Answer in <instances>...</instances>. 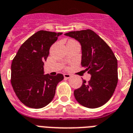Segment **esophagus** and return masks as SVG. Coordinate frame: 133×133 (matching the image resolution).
<instances>
[{"mask_svg": "<svg viewBox=\"0 0 133 133\" xmlns=\"http://www.w3.org/2000/svg\"><path fill=\"white\" fill-rule=\"evenodd\" d=\"M63 76H64V78H65V79H69V78H70V77H71V75H70L67 74V73L64 74Z\"/></svg>", "mask_w": 133, "mask_h": 133, "instance_id": "obj_1", "label": "esophagus"}]
</instances>
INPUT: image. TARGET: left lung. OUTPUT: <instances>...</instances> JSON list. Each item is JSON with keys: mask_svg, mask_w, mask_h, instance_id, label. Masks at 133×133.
I'll return each instance as SVG.
<instances>
[{"mask_svg": "<svg viewBox=\"0 0 133 133\" xmlns=\"http://www.w3.org/2000/svg\"><path fill=\"white\" fill-rule=\"evenodd\" d=\"M65 36L79 42L82 49V66L91 75L74 91L77 102L87 108L103 106L111 99L118 83V61L111 48L91 29L70 31Z\"/></svg>", "mask_w": 133, "mask_h": 133, "instance_id": "8db88e82", "label": "left lung"}]
</instances>
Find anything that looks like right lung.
<instances>
[{
  "label": "right lung",
  "mask_w": 133,
  "mask_h": 133,
  "mask_svg": "<svg viewBox=\"0 0 133 133\" xmlns=\"http://www.w3.org/2000/svg\"><path fill=\"white\" fill-rule=\"evenodd\" d=\"M63 33L41 30L22 45L11 65V84L19 101L33 109H41L51 102L62 74L44 75V64L49 49Z\"/></svg>",
  "instance_id": "add662e5"
}]
</instances>
